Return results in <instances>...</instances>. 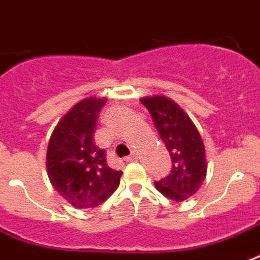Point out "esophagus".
Returning a JSON list of instances; mask_svg holds the SVG:
<instances>
[{
	"label": "esophagus",
	"instance_id": "34e87169",
	"mask_svg": "<svg viewBox=\"0 0 260 260\" xmlns=\"http://www.w3.org/2000/svg\"><path fill=\"white\" fill-rule=\"evenodd\" d=\"M137 159H138L137 152H133L130 156H127V158H126V160H127V162H133V160H137Z\"/></svg>",
	"mask_w": 260,
	"mask_h": 260
}]
</instances>
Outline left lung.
<instances>
[{
    "label": "left lung",
    "mask_w": 260,
    "mask_h": 260,
    "mask_svg": "<svg viewBox=\"0 0 260 260\" xmlns=\"http://www.w3.org/2000/svg\"><path fill=\"white\" fill-rule=\"evenodd\" d=\"M172 158V173L155 181L166 198L181 202L200 190L206 177L205 145L200 132L181 108L168 96L141 98Z\"/></svg>",
    "instance_id": "left-lung-1"
}]
</instances>
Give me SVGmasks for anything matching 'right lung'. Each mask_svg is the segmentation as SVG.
<instances>
[{"label": "right lung", "instance_id": "right-lung-1", "mask_svg": "<svg viewBox=\"0 0 260 260\" xmlns=\"http://www.w3.org/2000/svg\"><path fill=\"white\" fill-rule=\"evenodd\" d=\"M107 98L87 96L72 107L51 134L47 173L56 192L70 205L95 208L120 183V170L111 169L105 151L94 143V133Z\"/></svg>", "mask_w": 260, "mask_h": 260}]
</instances>
